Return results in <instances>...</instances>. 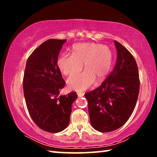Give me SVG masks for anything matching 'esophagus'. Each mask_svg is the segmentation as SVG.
Wrapping results in <instances>:
<instances>
[{
	"mask_svg": "<svg viewBox=\"0 0 157 157\" xmlns=\"http://www.w3.org/2000/svg\"><path fill=\"white\" fill-rule=\"evenodd\" d=\"M78 94V96L79 98L84 96V93H82V92H78V94Z\"/></svg>",
	"mask_w": 157,
	"mask_h": 157,
	"instance_id": "1",
	"label": "esophagus"
}]
</instances>
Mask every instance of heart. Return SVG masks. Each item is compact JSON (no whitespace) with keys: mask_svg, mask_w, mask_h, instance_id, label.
<instances>
[{"mask_svg":"<svg viewBox=\"0 0 157 157\" xmlns=\"http://www.w3.org/2000/svg\"><path fill=\"white\" fill-rule=\"evenodd\" d=\"M113 62V53L105 45L95 43H81L72 48L71 55H60L57 61L58 68L63 75L79 72L82 64L86 71L73 75L67 81L69 89L84 91L95 81L105 79L109 73Z\"/></svg>","mask_w":157,"mask_h":157,"instance_id":"b5f03b06","label":"heart"}]
</instances>
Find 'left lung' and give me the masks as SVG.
<instances>
[{
  "instance_id": "obj_1",
  "label": "left lung",
  "mask_w": 157,
  "mask_h": 157,
  "mask_svg": "<svg viewBox=\"0 0 157 157\" xmlns=\"http://www.w3.org/2000/svg\"><path fill=\"white\" fill-rule=\"evenodd\" d=\"M114 44L118 55L113 71L98 88L85 94L91 124L100 132H112L128 121L139 93L136 60L123 45Z\"/></svg>"
}]
</instances>
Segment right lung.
Wrapping results in <instances>:
<instances>
[{
  "label": "right lung",
  "mask_w": 157,
  "mask_h": 157,
  "mask_svg": "<svg viewBox=\"0 0 157 157\" xmlns=\"http://www.w3.org/2000/svg\"><path fill=\"white\" fill-rule=\"evenodd\" d=\"M66 41L48 39L28 57L23 77V93L28 112L39 128L50 133L68 127L75 92L59 95L65 85L57 61Z\"/></svg>",
  "instance_id": "obj_1"
}]
</instances>
